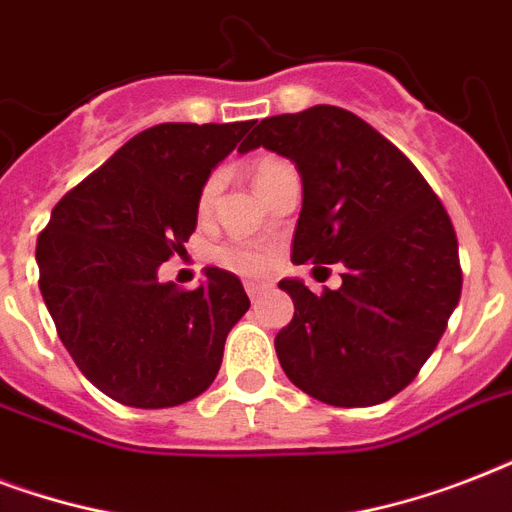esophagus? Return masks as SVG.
Instances as JSON below:
<instances>
[{
	"label": "esophagus",
	"instance_id": "1",
	"mask_svg": "<svg viewBox=\"0 0 512 512\" xmlns=\"http://www.w3.org/2000/svg\"><path fill=\"white\" fill-rule=\"evenodd\" d=\"M244 289H247V295L255 300V297L265 289V284H260V281H247V284H244Z\"/></svg>",
	"mask_w": 512,
	"mask_h": 512
}]
</instances>
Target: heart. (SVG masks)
<instances>
[{
	"instance_id": "b5f03b06",
	"label": "heart",
	"mask_w": 512,
	"mask_h": 512,
	"mask_svg": "<svg viewBox=\"0 0 512 512\" xmlns=\"http://www.w3.org/2000/svg\"><path fill=\"white\" fill-rule=\"evenodd\" d=\"M284 170H289L287 162H281V159H263V162L257 164L255 170V188L260 191L265 183H271L273 177L281 175ZM220 191V177L212 175L204 183L199 193V212L201 215H207L212 204H215V196ZM212 260L217 265H223L228 271L239 273V276H260V273L268 271V265H271L273 255L265 247H257V244H223V247H217L212 252Z\"/></svg>"
}]
</instances>
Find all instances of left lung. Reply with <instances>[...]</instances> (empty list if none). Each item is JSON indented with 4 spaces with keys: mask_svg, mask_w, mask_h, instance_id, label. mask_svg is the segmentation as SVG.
Segmentation results:
<instances>
[{
    "mask_svg": "<svg viewBox=\"0 0 512 512\" xmlns=\"http://www.w3.org/2000/svg\"><path fill=\"white\" fill-rule=\"evenodd\" d=\"M260 146L303 180L292 263L342 265L324 295L279 281L295 303L276 335L281 369L324 404H382L417 377L460 303L452 220L420 170L345 108L268 116L239 151Z\"/></svg>",
    "mask_w": 512,
    "mask_h": 512,
    "instance_id": "1",
    "label": "left lung"
}]
</instances>
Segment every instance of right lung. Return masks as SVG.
<instances>
[{
	"label": "right lung",
	"mask_w": 512,
	"mask_h": 512,
	"mask_svg": "<svg viewBox=\"0 0 512 512\" xmlns=\"http://www.w3.org/2000/svg\"><path fill=\"white\" fill-rule=\"evenodd\" d=\"M255 122H167L124 143L55 204L36 239L39 289L82 374L124 406L167 409L217 377L249 311L239 276L207 268L183 292L159 265L185 252L199 193Z\"/></svg>",
	"instance_id": "right-lung-1"
}]
</instances>
